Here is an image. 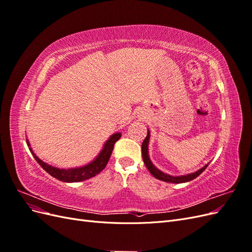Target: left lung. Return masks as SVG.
<instances>
[{"instance_id": "8db88e82", "label": "left lung", "mask_w": 252, "mask_h": 252, "mask_svg": "<svg viewBox=\"0 0 252 252\" xmlns=\"http://www.w3.org/2000/svg\"><path fill=\"white\" fill-rule=\"evenodd\" d=\"M147 135L146 138H145V140L143 141V144H142V157H143V161L145 163V165H146L147 169L149 170V172L154 175V177L158 180H161V181H164V182H168V183H177V184H179V183H186V182H189L191 181L193 179H195L196 177H199V175L207 168L208 164H206L203 168H201L200 170H197L193 173H190V174H186V175H181V177H173V175H169L167 173H164L162 172L161 170H158L157 167L151 163L150 158H149V155H148V143H149V138H150V132L149 130H147Z\"/></svg>"}]
</instances>
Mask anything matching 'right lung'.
Returning a JSON list of instances; mask_svg holds the SVG:
<instances>
[{"label":"right lung","mask_w":252,"mask_h":252,"mask_svg":"<svg viewBox=\"0 0 252 252\" xmlns=\"http://www.w3.org/2000/svg\"><path fill=\"white\" fill-rule=\"evenodd\" d=\"M121 136L122 134L120 132L112 134L107 140V142L104 144V147L101 150L100 154H98V156L91 163L85 166L77 167V168H69V169H60V168H57V167H53L51 165L44 163L42 159H40L34 155L32 149L30 148V144L28 140L26 142L30 152H32V156L35 158V161L39 163V165L45 171L59 181L66 182V183H74V182H81V181L91 179L95 177L96 174L100 173L105 168L106 165H107L110 156L112 154L114 144H116L118 140L121 139Z\"/></svg>","instance_id":"1"}]
</instances>
